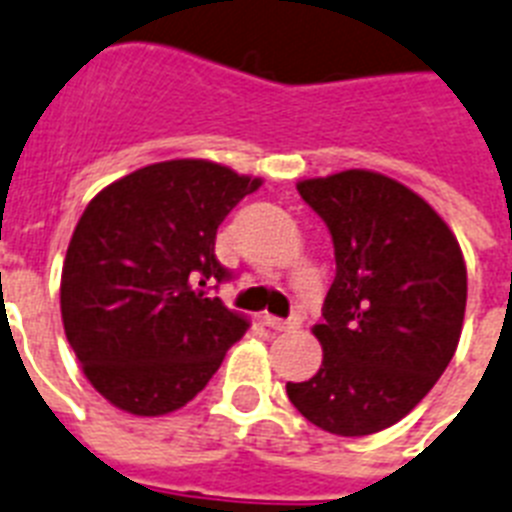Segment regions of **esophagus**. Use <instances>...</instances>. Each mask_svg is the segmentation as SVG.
Wrapping results in <instances>:
<instances>
[{
  "mask_svg": "<svg viewBox=\"0 0 512 512\" xmlns=\"http://www.w3.org/2000/svg\"><path fill=\"white\" fill-rule=\"evenodd\" d=\"M265 326H270L273 331H292V328L299 326L297 318H292V321H284V318H276V315H263Z\"/></svg>",
  "mask_w": 512,
  "mask_h": 512,
  "instance_id": "esophagus-1",
  "label": "esophagus"
}]
</instances>
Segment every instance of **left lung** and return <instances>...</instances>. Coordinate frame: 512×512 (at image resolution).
Wrapping results in <instances>:
<instances>
[{
  "label": "left lung",
  "mask_w": 512,
  "mask_h": 512,
  "mask_svg": "<svg viewBox=\"0 0 512 512\" xmlns=\"http://www.w3.org/2000/svg\"><path fill=\"white\" fill-rule=\"evenodd\" d=\"M297 191L331 234L336 278L313 328L321 371L286 394L328 434H376L431 392L458 350L463 252L426 199L381 173L342 170Z\"/></svg>",
  "instance_id": "obj_1"
}]
</instances>
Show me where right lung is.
<instances>
[{
	"mask_svg": "<svg viewBox=\"0 0 512 512\" xmlns=\"http://www.w3.org/2000/svg\"><path fill=\"white\" fill-rule=\"evenodd\" d=\"M257 189L260 178L218 162L168 160L123 176L83 210L62 265V323L91 386L115 407L173 413L242 339L247 321L207 289L231 278L215 257L218 226Z\"/></svg>",
	"mask_w": 512,
	"mask_h": 512,
	"instance_id": "add662e5",
	"label": "right lung"
}]
</instances>
